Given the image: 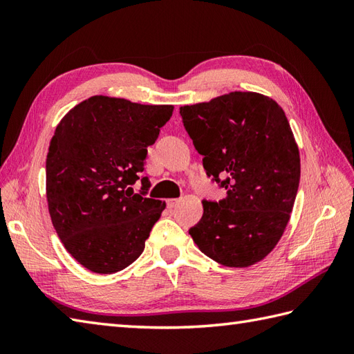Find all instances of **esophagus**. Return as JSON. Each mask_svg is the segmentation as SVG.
Wrapping results in <instances>:
<instances>
[{"label":"esophagus","instance_id":"34e87169","mask_svg":"<svg viewBox=\"0 0 354 354\" xmlns=\"http://www.w3.org/2000/svg\"><path fill=\"white\" fill-rule=\"evenodd\" d=\"M178 204H179V199H169V201H167V207H169V208L176 207Z\"/></svg>","mask_w":354,"mask_h":354}]
</instances>
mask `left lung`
<instances>
[{
	"mask_svg": "<svg viewBox=\"0 0 354 354\" xmlns=\"http://www.w3.org/2000/svg\"><path fill=\"white\" fill-rule=\"evenodd\" d=\"M179 114L207 175L227 190L219 202H202L190 236L221 265L251 266L281 239L299 185V152L284 111L263 94L234 91Z\"/></svg>",
	"mask_w": 354,
	"mask_h": 354,
	"instance_id": "obj_1",
	"label": "left lung"
}]
</instances>
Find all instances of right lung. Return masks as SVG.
I'll list each match as a JSON object with an SVG mask.
<instances>
[{
  "label": "right lung",
  "instance_id": "add662e5",
  "mask_svg": "<svg viewBox=\"0 0 354 354\" xmlns=\"http://www.w3.org/2000/svg\"><path fill=\"white\" fill-rule=\"evenodd\" d=\"M171 112V104L94 95L56 127L45 164L51 222L66 251L95 274H114L137 260L165 208L147 198L142 171L147 147Z\"/></svg>",
  "mask_w": 354,
  "mask_h": 354
}]
</instances>
